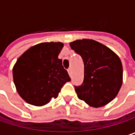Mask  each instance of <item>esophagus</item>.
<instances>
[{
	"instance_id": "esophagus-1",
	"label": "esophagus",
	"mask_w": 135,
	"mask_h": 135,
	"mask_svg": "<svg viewBox=\"0 0 135 135\" xmlns=\"http://www.w3.org/2000/svg\"><path fill=\"white\" fill-rule=\"evenodd\" d=\"M68 73H69V75L71 76V75H72V71H71V69H68Z\"/></svg>"
}]
</instances>
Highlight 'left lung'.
<instances>
[{"label":"left lung","instance_id":"obj_1","mask_svg":"<svg viewBox=\"0 0 135 135\" xmlns=\"http://www.w3.org/2000/svg\"><path fill=\"white\" fill-rule=\"evenodd\" d=\"M84 61V79L75 87L77 97L88 105L98 108L113 101L123 84V66L119 56L105 45L91 39L69 44Z\"/></svg>","mask_w":135,"mask_h":135}]
</instances>
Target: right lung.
Masks as SVG:
<instances>
[{
  "label": "right lung",
  "mask_w": 135,
  "mask_h": 135,
  "mask_svg": "<svg viewBox=\"0 0 135 135\" xmlns=\"http://www.w3.org/2000/svg\"><path fill=\"white\" fill-rule=\"evenodd\" d=\"M64 44L44 42L26 50L12 69L14 84L20 97L27 103L42 106L56 98L62 86L70 81L59 55Z\"/></svg>",
  "instance_id": "1"
}]
</instances>
